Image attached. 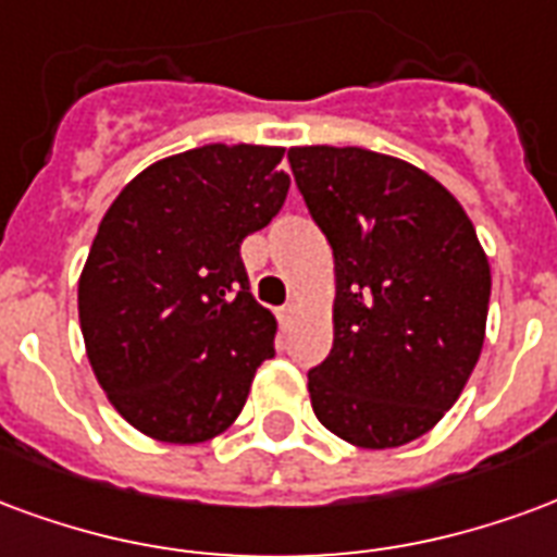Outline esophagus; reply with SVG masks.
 I'll list each match as a JSON object with an SVG mask.
<instances>
[{
	"instance_id": "esophagus-1",
	"label": "esophagus",
	"mask_w": 557,
	"mask_h": 557,
	"mask_svg": "<svg viewBox=\"0 0 557 557\" xmlns=\"http://www.w3.org/2000/svg\"><path fill=\"white\" fill-rule=\"evenodd\" d=\"M294 314H296V306H284L282 311H278V320H282L284 329L290 326V320H294Z\"/></svg>"
}]
</instances>
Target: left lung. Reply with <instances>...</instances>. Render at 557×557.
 Returning a JSON list of instances; mask_svg holds the SVG:
<instances>
[{
	"label": "left lung",
	"mask_w": 557,
	"mask_h": 557,
	"mask_svg": "<svg viewBox=\"0 0 557 557\" xmlns=\"http://www.w3.org/2000/svg\"><path fill=\"white\" fill-rule=\"evenodd\" d=\"M335 258V344L308 371L320 424L359 448L424 436L484 347L490 263L460 201L362 148L287 150Z\"/></svg>",
	"instance_id": "obj_1"
}]
</instances>
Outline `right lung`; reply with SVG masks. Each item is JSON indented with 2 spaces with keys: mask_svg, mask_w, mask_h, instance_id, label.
Listing matches in <instances>:
<instances>
[{
  "mask_svg": "<svg viewBox=\"0 0 557 557\" xmlns=\"http://www.w3.org/2000/svg\"><path fill=\"white\" fill-rule=\"evenodd\" d=\"M284 148L205 145L148 165L97 228L79 278L88 362L112 407L160 442L213 440L239 416L275 318L239 243L282 210Z\"/></svg>",
  "mask_w": 557,
  "mask_h": 557,
  "instance_id": "obj_1",
  "label": "right lung"
}]
</instances>
